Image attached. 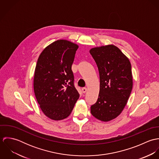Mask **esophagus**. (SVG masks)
I'll return each instance as SVG.
<instances>
[{
	"instance_id": "1",
	"label": "esophagus",
	"mask_w": 159,
	"mask_h": 159,
	"mask_svg": "<svg viewBox=\"0 0 159 159\" xmlns=\"http://www.w3.org/2000/svg\"><path fill=\"white\" fill-rule=\"evenodd\" d=\"M86 91H87V88H82V92H83V93H86Z\"/></svg>"
}]
</instances>
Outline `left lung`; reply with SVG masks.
Listing matches in <instances>:
<instances>
[{"instance_id": "1", "label": "left lung", "mask_w": 159, "mask_h": 159, "mask_svg": "<svg viewBox=\"0 0 159 159\" xmlns=\"http://www.w3.org/2000/svg\"><path fill=\"white\" fill-rule=\"evenodd\" d=\"M98 67L100 91L91 113L96 119L108 122L122 113L133 87L131 64L128 57L114 45L91 48Z\"/></svg>"}]
</instances>
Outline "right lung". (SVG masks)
I'll return each instance as SVG.
<instances>
[{"label": "right lung", "instance_id": "right-lung-1", "mask_svg": "<svg viewBox=\"0 0 159 159\" xmlns=\"http://www.w3.org/2000/svg\"><path fill=\"white\" fill-rule=\"evenodd\" d=\"M78 48L76 43L58 40L47 46L39 57L34 90L42 111L52 120L67 118L80 97L71 70Z\"/></svg>", "mask_w": 159, "mask_h": 159}]
</instances>
